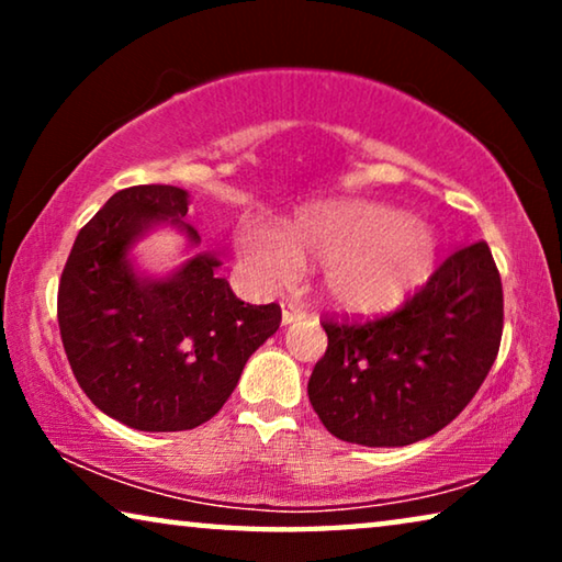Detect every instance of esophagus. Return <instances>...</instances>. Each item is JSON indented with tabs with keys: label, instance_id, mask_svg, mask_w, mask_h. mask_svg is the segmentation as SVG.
Listing matches in <instances>:
<instances>
[{
	"label": "esophagus",
	"instance_id": "esophagus-1",
	"mask_svg": "<svg viewBox=\"0 0 562 562\" xmlns=\"http://www.w3.org/2000/svg\"><path fill=\"white\" fill-rule=\"evenodd\" d=\"M304 317H306V310H304L302 304L281 302V319H283V325H291V322L304 319Z\"/></svg>",
	"mask_w": 562,
	"mask_h": 562
}]
</instances>
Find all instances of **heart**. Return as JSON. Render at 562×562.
<instances>
[{"label":"heart","mask_w":562,"mask_h":562,"mask_svg":"<svg viewBox=\"0 0 562 562\" xmlns=\"http://www.w3.org/2000/svg\"><path fill=\"white\" fill-rule=\"evenodd\" d=\"M237 250L266 281H286L299 260L322 263V289L337 306L379 312L427 279L437 237L417 214L350 199L302 214L286 235L263 222H243Z\"/></svg>","instance_id":"heart-1"}]
</instances>
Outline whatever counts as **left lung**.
<instances>
[{
	"mask_svg": "<svg viewBox=\"0 0 562 562\" xmlns=\"http://www.w3.org/2000/svg\"><path fill=\"white\" fill-rule=\"evenodd\" d=\"M310 402L337 440L402 448L448 427L486 381L504 329L502 276L488 245L452 252L402 310L325 319Z\"/></svg>",
	"mask_w": 562,
	"mask_h": 562,
	"instance_id": "1",
	"label": "left lung"
}]
</instances>
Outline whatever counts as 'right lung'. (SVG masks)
<instances>
[{
    "instance_id": "obj_1",
    "label": "right lung",
    "mask_w": 562,
    "mask_h": 562,
    "mask_svg": "<svg viewBox=\"0 0 562 562\" xmlns=\"http://www.w3.org/2000/svg\"><path fill=\"white\" fill-rule=\"evenodd\" d=\"M187 212L179 187L117 191L76 235L58 283L60 340L76 381L106 417L143 432L210 422L281 325V306L240 302L210 252L166 279L135 273L127 252L160 222L199 243Z\"/></svg>"
}]
</instances>
